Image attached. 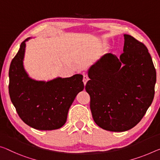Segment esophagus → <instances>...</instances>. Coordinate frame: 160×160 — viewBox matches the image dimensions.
Here are the masks:
<instances>
[{
    "label": "esophagus",
    "mask_w": 160,
    "mask_h": 160,
    "mask_svg": "<svg viewBox=\"0 0 160 160\" xmlns=\"http://www.w3.org/2000/svg\"><path fill=\"white\" fill-rule=\"evenodd\" d=\"M88 80H89V78H88L87 75H83V83H84L85 85H86V83H87Z\"/></svg>",
    "instance_id": "34e87169"
}]
</instances>
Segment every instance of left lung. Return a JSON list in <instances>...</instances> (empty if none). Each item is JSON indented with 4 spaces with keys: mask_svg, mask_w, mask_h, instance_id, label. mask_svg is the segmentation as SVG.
I'll use <instances>...</instances> for the list:
<instances>
[{
    "mask_svg": "<svg viewBox=\"0 0 160 160\" xmlns=\"http://www.w3.org/2000/svg\"><path fill=\"white\" fill-rule=\"evenodd\" d=\"M120 58L104 55L88 70L85 90L95 122L105 130L125 132L140 122L152 102L156 70L147 47L124 35Z\"/></svg>",
    "mask_w": 160,
    "mask_h": 160,
    "instance_id": "left-lung-1",
    "label": "left lung"
}]
</instances>
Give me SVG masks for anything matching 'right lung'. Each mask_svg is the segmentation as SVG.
I'll list each match as a JSON object with an SVG mask.
<instances>
[{
    "mask_svg": "<svg viewBox=\"0 0 160 160\" xmlns=\"http://www.w3.org/2000/svg\"><path fill=\"white\" fill-rule=\"evenodd\" d=\"M25 39L12 60L9 69V95L21 120L40 130L59 129L66 122L68 110L84 89L83 76L57 78L48 81L30 78L24 69Z\"/></svg>",
    "mask_w": 160,
    "mask_h": 160,
    "instance_id": "1",
    "label": "right lung"
}]
</instances>
